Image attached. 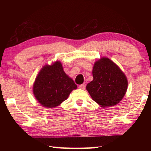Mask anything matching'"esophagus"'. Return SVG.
<instances>
[{
    "instance_id": "34e87169",
    "label": "esophagus",
    "mask_w": 151,
    "mask_h": 151,
    "mask_svg": "<svg viewBox=\"0 0 151 151\" xmlns=\"http://www.w3.org/2000/svg\"><path fill=\"white\" fill-rule=\"evenodd\" d=\"M85 87H86V84L85 83L82 84V85L79 86V88H80L81 89H85Z\"/></svg>"
}]
</instances>
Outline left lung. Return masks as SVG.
I'll return each mask as SVG.
<instances>
[{"mask_svg": "<svg viewBox=\"0 0 151 151\" xmlns=\"http://www.w3.org/2000/svg\"><path fill=\"white\" fill-rule=\"evenodd\" d=\"M93 76L86 88L93 101L103 108L121 101L127 93L128 80L116 64L107 57L101 58L94 64Z\"/></svg>", "mask_w": 151, "mask_h": 151, "instance_id": "1", "label": "left lung"}]
</instances>
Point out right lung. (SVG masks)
<instances>
[{
	"mask_svg": "<svg viewBox=\"0 0 151 151\" xmlns=\"http://www.w3.org/2000/svg\"><path fill=\"white\" fill-rule=\"evenodd\" d=\"M77 88L75 82L65 73L59 60L45 65L33 84L32 92L39 103L46 108H55Z\"/></svg>",
	"mask_w": 151,
	"mask_h": 151,
	"instance_id": "obj_1",
	"label": "right lung"
}]
</instances>
